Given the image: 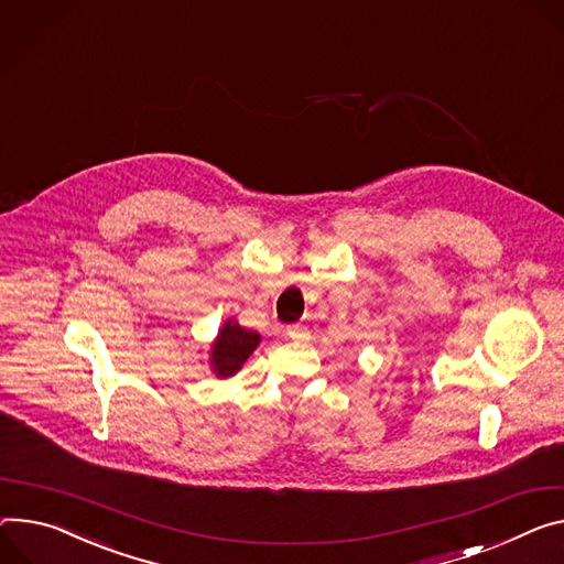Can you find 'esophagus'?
Listing matches in <instances>:
<instances>
[{"mask_svg":"<svg viewBox=\"0 0 564 564\" xmlns=\"http://www.w3.org/2000/svg\"><path fill=\"white\" fill-rule=\"evenodd\" d=\"M285 333H288V337H292V339H305V337H308V328H305L303 324H294V326H290Z\"/></svg>","mask_w":564,"mask_h":564,"instance_id":"obj_1","label":"esophagus"}]
</instances>
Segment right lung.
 Wrapping results in <instances>:
<instances>
[{
    "instance_id": "1",
    "label": "right lung",
    "mask_w": 564,
    "mask_h": 564,
    "mask_svg": "<svg viewBox=\"0 0 564 564\" xmlns=\"http://www.w3.org/2000/svg\"><path fill=\"white\" fill-rule=\"evenodd\" d=\"M261 344V335L242 328L238 322L229 319L220 328L214 346H212V367L218 378L236 376L253 348Z\"/></svg>"
}]
</instances>
